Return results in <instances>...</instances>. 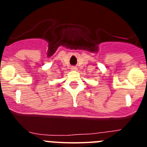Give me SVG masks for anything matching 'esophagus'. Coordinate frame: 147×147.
Masks as SVG:
<instances>
[{
	"mask_svg": "<svg viewBox=\"0 0 147 147\" xmlns=\"http://www.w3.org/2000/svg\"><path fill=\"white\" fill-rule=\"evenodd\" d=\"M71 70H73V71H75V70L77 69V67H76V66H71Z\"/></svg>",
	"mask_w": 147,
	"mask_h": 147,
	"instance_id": "esophagus-1",
	"label": "esophagus"
}]
</instances>
